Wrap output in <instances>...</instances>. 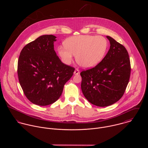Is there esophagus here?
<instances>
[{
    "label": "esophagus",
    "mask_w": 148,
    "mask_h": 148,
    "mask_svg": "<svg viewBox=\"0 0 148 148\" xmlns=\"http://www.w3.org/2000/svg\"><path fill=\"white\" fill-rule=\"evenodd\" d=\"M79 73H80V72H79V70L78 69H76L75 71H74V74L75 75H78Z\"/></svg>",
    "instance_id": "34e87169"
}]
</instances>
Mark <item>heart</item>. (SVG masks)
Returning a JSON list of instances; mask_svg holds the SVG:
<instances>
[{
  "instance_id": "b5f03b06",
  "label": "heart",
  "mask_w": 148,
  "mask_h": 148,
  "mask_svg": "<svg viewBox=\"0 0 148 148\" xmlns=\"http://www.w3.org/2000/svg\"><path fill=\"white\" fill-rule=\"evenodd\" d=\"M108 45L107 40L101 36H75L65 41V48H59V53L65 63H70L73 55H76L79 64L90 68L96 65L103 59Z\"/></svg>"
}]
</instances>
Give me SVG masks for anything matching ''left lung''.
Returning a JSON list of instances; mask_svg holds the SVG:
<instances>
[{"label":"left lung","instance_id":"1","mask_svg":"<svg viewBox=\"0 0 148 148\" xmlns=\"http://www.w3.org/2000/svg\"><path fill=\"white\" fill-rule=\"evenodd\" d=\"M106 38L110 45L106 56L95 67L80 73L85 97L91 104L101 107L112 105L123 97L131 71L125 47L112 38Z\"/></svg>","mask_w":148,"mask_h":148}]
</instances>
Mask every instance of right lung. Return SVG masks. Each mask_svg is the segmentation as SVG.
<instances>
[{
    "label": "right lung",
    "instance_id": "add662e5",
    "mask_svg": "<svg viewBox=\"0 0 148 148\" xmlns=\"http://www.w3.org/2000/svg\"><path fill=\"white\" fill-rule=\"evenodd\" d=\"M52 35H42L25 45L18 63V75L26 97L33 104L50 105L62 94L75 68L61 62L54 50Z\"/></svg>",
    "mask_w": 148,
    "mask_h": 148
}]
</instances>
